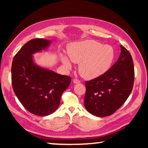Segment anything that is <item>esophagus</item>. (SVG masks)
<instances>
[{
    "label": "esophagus",
    "instance_id": "1",
    "mask_svg": "<svg viewBox=\"0 0 148 148\" xmlns=\"http://www.w3.org/2000/svg\"><path fill=\"white\" fill-rule=\"evenodd\" d=\"M73 83L74 84H79V83H80V81L79 80H78V79H73Z\"/></svg>",
    "mask_w": 148,
    "mask_h": 148
}]
</instances>
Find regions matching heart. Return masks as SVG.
<instances>
[{"instance_id": "obj_1", "label": "heart", "mask_w": 148, "mask_h": 148, "mask_svg": "<svg viewBox=\"0 0 148 148\" xmlns=\"http://www.w3.org/2000/svg\"><path fill=\"white\" fill-rule=\"evenodd\" d=\"M68 56L72 62L78 64L79 74L87 79L103 75L111 67L115 58L114 50L110 45H102L94 40L74 42L68 46ZM60 59L66 69L72 65L66 55L59 54Z\"/></svg>"}]
</instances>
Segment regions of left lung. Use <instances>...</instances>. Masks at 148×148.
<instances>
[{
	"mask_svg": "<svg viewBox=\"0 0 148 148\" xmlns=\"http://www.w3.org/2000/svg\"><path fill=\"white\" fill-rule=\"evenodd\" d=\"M118 59L106 73L86 82L84 105L90 114L106 117L114 114L128 99L133 87L134 64L131 53L121 45Z\"/></svg>",
	"mask_w": 148,
	"mask_h": 148,
	"instance_id": "1",
	"label": "left lung"
}]
</instances>
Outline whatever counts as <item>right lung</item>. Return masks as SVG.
Returning <instances> with one entry per match:
<instances>
[{
	"label": "right lung",
	"mask_w": 148,
	"mask_h": 148,
	"mask_svg": "<svg viewBox=\"0 0 148 148\" xmlns=\"http://www.w3.org/2000/svg\"><path fill=\"white\" fill-rule=\"evenodd\" d=\"M52 41L31 40L20 49L12 62V82L15 94L22 105L36 116L53 113L71 82L69 76L39 66L34 61L33 55L46 50Z\"/></svg>",
	"instance_id": "1"
}]
</instances>
